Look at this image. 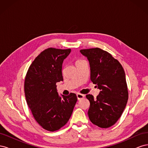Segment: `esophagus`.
I'll use <instances>...</instances> for the list:
<instances>
[{
	"label": "esophagus",
	"instance_id": "34e87169",
	"mask_svg": "<svg viewBox=\"0 0 148 148\" xmlns=\"http://www.w3.org/2000/svg\"><path fill=\"white\" fill-rule=\"evenodd\" d=\"M77 97L78 100H80V99H83V98H84V95H82V94H80V93H77Z\"/></svg>",
	"mask_w": 148,
	"mask_h": 148
}]
</instances>
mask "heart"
Masks as SVG:
<instances>
[{
  "mask_svg": "<svg viewBox=\"0 0 148 148\" xmlns=\"http://www.w3.org/2000/svg\"><path fill=\"white\" fill-rule=\"evenodd\" d=\"M78 61H81V60H78ZM78 61H77V62H78Z\"/></svg>",
  "mask_w": 148,
  "mask_h": 148,
  "instance_id": "b5f03b06",
  "label": "heart"
}]
</instances>
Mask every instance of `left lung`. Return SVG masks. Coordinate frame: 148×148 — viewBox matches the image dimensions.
Listing matches in <instances>:
<instances>
[{"label": "left lung", "mask_w": 148, "mask_h": 148, "mask_svg": "<svg viewBox=\"0 0 148 148\" xmlns=\"http://www.w3.org/2000/svg\"><path fill=\"white\" fill-rule=\"evenodd\" d=\"M80 52L89 61L91 82L100 89L96 99L91 95L86 96L90 102L89 119L99 127L109 128L121 117L128 99L124 70L117 59L99 48Z\"/></svg>", "instance_id": "8db88e82"}]
</instances>
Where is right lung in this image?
<instances>
[{
  "label": "right lung",
  "mask_w": 148,
  "mask_h": 148,
  "mask_svg": "<svg viewBox=\"0 0 148 148\" xmlns=\"http://www.w3.org/2000/svg\"><path fill=\"white\" fill-rule=\"evenodd\" d=\"M71 49L49 48L29 66L25 80L27 104L34 119L46 130L54 132L67 123L77 101L75 93L58 94L56 83L63 81L62 69Z\"/></svg>",
  "instance_id": "add662e5"
}]
</instances>
